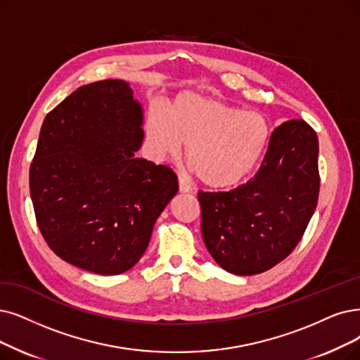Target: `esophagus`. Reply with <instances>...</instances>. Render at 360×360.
Returning <instances> with one entry per match:
<instances>
[{"instance_id": "34e87169", "label": "esophagus", "mask_w": 360, "mask_h": 360, "mask_svg": "<svg viewBox=\"0 0 360 360\" xmlns=\"http://www.w3.org/2000/svg\"><path fill=\"white\" fill-rule=\"evenodd\" d=\"M179 189H180V192H183V193H192L193 192V188L192 186L186 181L183 177H179Z\"/></svg>"}]
</instances>
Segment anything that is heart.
<instances>
[{
	"label": "heart",
	"instance_id": "heart-1",
	"mask_svg": "<svg viewBox=\"0 0 360 360\" xmlns=\"http://www.w3.org/2000/svg\"><path fill=\"white\" fill-rule=\"evenodd\" d=\"M149 145L160 156L186 160L196 179L214 189L238 184L260 160L270 128L266 117L217 98L180 94L168 109H153L146 120Z\"/></svg>",
	"mask_w": 360,
	"mask_h": 360
}]
</instances>
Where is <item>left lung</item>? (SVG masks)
Masks as SVG:
<instances>
[{"label": "left lung", "mask_w": 360, "mask_h": 360, "mask_svg": "<svg viewBox=\"0 0 360 360\" xmlns=\"http://www.w3.org/2000/svg\"><path fill=\"white\" fill-rule=\"evenodd\" d=\"M318 155L313 128L288 120L271 131L251 180L227 192L199 191L205 247L224 270L258 275L294 251L318 205Z\"/></svg>", "instance_id": "1"}]
</instances>
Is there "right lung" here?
I'll return each mask as SVG.
<instances>
[{"instance_id": "add662e5", "label": "right lung", "mask_w": 360, "mask_h": 360, "mask_svg": "<svg viewBox=\"0 0 360 360\" xmlns=\"http://www.w3.org/2000/svg\"><path fill=\"white\" fill-rule=\"evenodd\" d=\"M141 121L121 79L82 85L47 113L30 191L39 232L62 260L120 275L145 254L179 181L169 167L134 156Z\"/></svg>"}]
</instances>
